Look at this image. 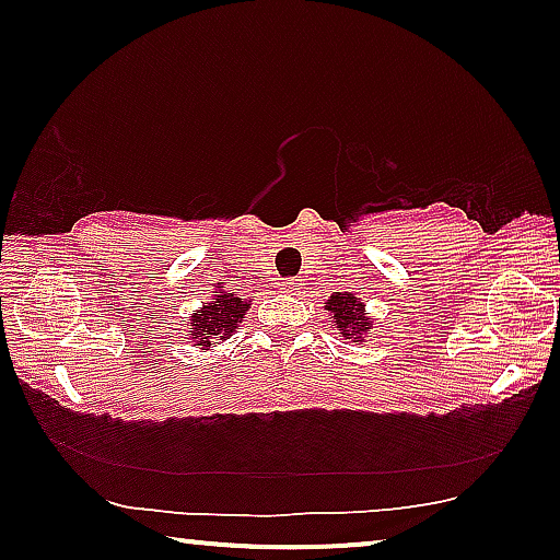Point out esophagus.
Returning <instances> with one entry per match:
<instances>
[{
  "label": "esophagus",
  "instance_id": "1",
  "mask_svg": "<svg viewBox=\"0 0 560 560\" xmlns=\"http://www.w3.org/2000/svg\"><path fill=\"white\" fill-rule=\"evenodd\" d=\"M281 289H283V293H291V296H301V293H303V279H299V277L283 279L281 281Z\"/></svg>",
  "mask_w": 560,
  "mask_h": 560
}]
</instances>
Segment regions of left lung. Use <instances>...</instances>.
<instances>
[{
	"instance_id": "obj_1",
	"label": "left lung",
	"mask_w": 560,
	"mask_h": 560,
	"mask_svg": "<svg viewBox=\"0 0 560 560\" xmlns=\"http://www.w3.org/2000/svg\"><path fill=\"white\" fill-rule=\"evenodd\" d=\"M326 308L330 311V316H334V324L340 334H343V338L353 340V343H358V340L368 334V328H371V320L365 316L363 303H360L353 293H334V296L328 299Z\"/></svg>"
}]
</instances>
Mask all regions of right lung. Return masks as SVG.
Segmentation results:
<instances>
[{
    "label": "right lung",
    "mask_w": 560,
    "mask_h": 560,
    "mask_svg": "<svg viewBox=\"0 0 560 560\" xmlns=\"http://www.w3.org/2000/svg\"><path fill=\"white\" fill-rule=\"evenodd\" d=\"M214 293L217 299L212 303H207L202 311H197L192 320H189V324H192L189 336L195 338L197 346H202V350L214 346L212 340L217 338H230L234 334V328L242 324L246 308H249V303L236 296V293Z\"/></svg>",
    "instance_id": "add662e5"
}]
</instances>
